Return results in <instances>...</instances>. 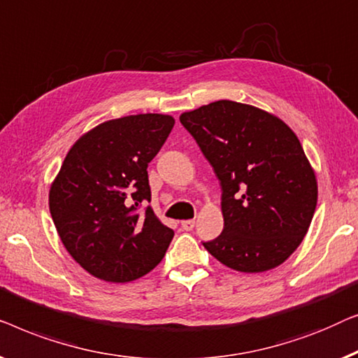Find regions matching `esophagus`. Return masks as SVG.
Returning <instances> with one entry per match:
<instances>
[{"mask_svg":"<svg viewBox=\"0 0 358 358\" xmlns=\"http://www.w3.org/2000/svg\"><path fill=\"white\" fill-rule=\"evenodd\" d=\"M193 227H194V220H193V219H189V220H181V229H183V230L189 231V230H193Z\"/></svg>","mask_w":358,"mask_h":358,"instance_id":"esophagus-1","label":"esophagus"}]
</instances>
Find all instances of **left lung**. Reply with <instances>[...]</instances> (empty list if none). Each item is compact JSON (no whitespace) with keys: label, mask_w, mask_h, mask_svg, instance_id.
I'll list each match as a JSON object with an SVG mask.
<instances>
[{"label":"left lung","mask_w":358,"mask_h":358,"mask_svg":"<svg viewBox=\"0 0 358 358\" xmlns=\"http://www.w3.org/2000/svg\"><path fill=\"white\" fill-rule=\"evenodd\" d=\"M222 189L224 230L204 248L240 273L284 263L313 219L318 186L299 138L278 117L217 100L180 117Z\"/></svg>","instance_id":"8db88e82"}]
</instances>
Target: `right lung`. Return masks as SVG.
Masks as SVG:
<instances>
[{
	"label": "right lung",
	"instance_id": "obj_1",
	"mask_svg": "<svg viewBox=\"0 0 358 358\" xmlns=\"http://www.w3.org/2000/svg\"><path fill=\"white\" fill-rule=\"evenodd\" d=\"M175 120L143 113L110 120L78 139L50 189V214L64 248L89 274L129 282L165 256L173 230L150 206L148 165Z\"/></svg>",
	"mask_w": 358,
	"mask_h": 358
}]
</instances>
